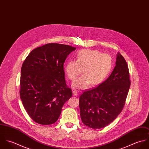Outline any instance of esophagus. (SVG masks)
I'll use <instances>...</instances> for the list:
<instances>
[{"mask_svg":"<svg viewBox=\"0 0 149 149\" xmlns=\"http://www.w3.org/2000/svg\"><path fill=\"white\" fill-rule=\"evenodd\" d=\"M72 93H73V95L74 96H77V95H78L77 92L76 91H75V90H73V91H72Z\"/></svg>","mask_w":149,"mask_h":149,"instance_id":"esophagus-1","label":"esophagus"}]
</instances>
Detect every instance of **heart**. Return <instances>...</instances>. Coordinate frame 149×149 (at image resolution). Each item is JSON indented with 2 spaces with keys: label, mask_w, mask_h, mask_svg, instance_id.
I'll use <instances>...</instances> for the list:
<instances>
[{
  "label": "heart",
  "mask_w": 149,
  "mask_h": 149,
  "mask_svg": "<svg viewBox=\"0 0 149 149\" xmlns=\"http://www.w3.org/2000/svg\"><path fill=\"white\" fill-rule=\"evenodd\" d=\"M112 68L109 55L90 49L79 51L76 60L69 61L65 66L67 77L74 81L81 73L83 74L76 80L72 86L77 89L86 88L89 84L96 85L101 83L108 76Z\"/></svg>",
  "instance_id": "b5f03b06"
}]
</instances>
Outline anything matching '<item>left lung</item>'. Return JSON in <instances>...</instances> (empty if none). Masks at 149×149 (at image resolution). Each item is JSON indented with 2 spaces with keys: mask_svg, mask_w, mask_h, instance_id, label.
<instances>
[{
  "mask_svg": "<svg viewBox=\"0 0 149 149\" xmlns=\"http://www.w3.org/2000/svg\"><path fill=\"white\" fill-rule=\"evenodd\" d=\"M131 84L127 64L120 53L113 70L103 83L80 95L79 107L83 123L99 129L112 122L125 106Z\"/></svg>",
  "mask_w": 149,
  "mask_h": 149,
  "instance_id": "1",
  "label": "left lung"
}]
</instances>
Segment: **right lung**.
<instances>
[{"label":"right lung","instance_id":"add662e5","mask_svg":"<svg viewBox=\"0 0 149 149\" xmlns=\"http://www.w3.org/2000/svg\"><path fill=\"white\" fill-rule=\"evenodd\" d=\"M76 47L50 43L33 50L22 64L20 97L30 117L49 125L60 117L72 92L65 80L64 64Z\"/></svg>","mask_w":149,"mask_h":149}]
</instances>
